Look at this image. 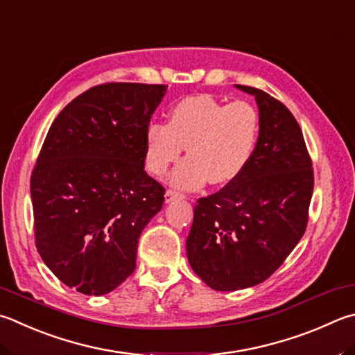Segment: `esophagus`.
I'll list each match as a JSON object with an SVG mask.
<instances>
[{
  "label": "esophagus",
  "instance_id": "34e87169",
  "mask_svg": "<svg viewBox=\"0 0 355 355\" xmlns=\"http://www.w3.org/2000/svg\"><path fill=\"white\" fill-rule=\"evenodd\" d=\"M183 197H184L183 194H180V192L172 191V189H167L166 194H164L166 203H171V202H173V200H180V198H183Z\"/></svg>",
  "mask_w": 355,
  "mask_h": 355
}]
</instances>
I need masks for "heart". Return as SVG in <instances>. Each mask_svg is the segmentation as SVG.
<instances>
[{"label":"heart","instance_id":"obj_1","mask_svg":"<svg viewBox=\"0 0 355 355\" xmlns=\"http://www.w3.org/2000/svg\"><path fill=\"white\" fill-rule=\"evenodd\" d=\"M259 135V113L248 102L225 104L211 96H188L171 108L167 124L152 122L147 127L146 167L153 175H164L186 146L189 157L172 172L173 186L196 189L208 180L227 184L247 169Z\"/></svg>","mask_w":355,"mask_h":355}]
</instances>
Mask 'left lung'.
<instances>
[{
  "instance_id": "8db88e82",
  "label": "left lung",
  "mask_w": 355,
  "mask_h": 355,
  "mask_svg": "<svg viewBox=\"0 0 355 355\" xmlns=\"http://www.w3.org/2000/svg\"><path fill=\"white\" fill-rule=\"evenodd\" d=\"M254 96L261 135L239 177L198 198L186 239L188 261L206 286L220 292L261 284L301 241L313 192V171L300 124L262 89Z\"/></svg>"
}]
</instances>
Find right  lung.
<instances>
[{"label":"right lung","mask_w":355,"mask_h":355,"mask_svg":"<svg viewBox=\"0 0 355 355\" xmlns=\"http://www.w3.org/2000/svg\"><path fill=\"white\" fill-rule=\"evenodd\" d=\"M166 85L104 83L54 119L31 177L35 245L83 295H105L137 267L139 236L164 188L144 171V138Z\"/></svg>","instance_id":"1"}]
</instances>
